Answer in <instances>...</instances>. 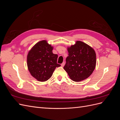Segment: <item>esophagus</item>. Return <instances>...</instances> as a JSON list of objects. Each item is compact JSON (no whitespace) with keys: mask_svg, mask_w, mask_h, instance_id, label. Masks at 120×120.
<instances>
[{"mask_svg":"<svg viewBox=\"0 0 120 120\" xmlns=\"http://www.w3.org/2000/svg\"><path fill=\"white\" fill-rule=\"evenodd\" d=\"M64 64H65V63L64 62H63L62 64H61V67H64Z\"/></svg>","mask_w":120,"mask_h":120,"instance_id":"esophagus-1","label":"esophagus"}]
</instances>
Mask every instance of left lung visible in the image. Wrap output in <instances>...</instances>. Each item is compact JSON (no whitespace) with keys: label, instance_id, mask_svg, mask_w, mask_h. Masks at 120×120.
Returning <instances> with one entry per match:
<instances>
[{"label":"left lung","instance_id":"left-lung-1","mask_svg":"<svg viewBox=\"0 0 120 120\" xmlns=\"http://www.w3.org/2000/svg\"><path fill=\"white\" fill-rule=\"evenodd\" d=\"M68 56L64 67L70 79L75 82L84 80L93 73L96 67V54L90 46L81 41L68 48Z\"/></svg>","mask_w":120,"mask_h":120}]
</instances>
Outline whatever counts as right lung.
Listing matches in <instances>:
<instances>
[{
  "instance_id": "right-lung-1",
  "label": "right lung",
  "mask_w": 120,
  "mask_h": 120,
  "mask_svg": "<svg viewBox=\"0 0 120 120\" xmlns=\"http://www.w3.org/2000/svg\"><path fill=\"white\" fill-rule=\"evenodd\" d=\"M53 47L47 41H41L32 47L27 56V64L32 77L39 82H45L52 77L56 67L58 56L52 53Z\"/></svg>"
}]
</instances>
